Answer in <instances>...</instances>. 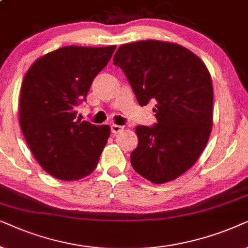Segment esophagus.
I'll return each mask as SVG.
<instances>
[{
    "label": "esophagus",
    "mask_w": 248,
    "mask_h": 248,
    "mask_svg": "<svg viewBox=\"0 0 248 248\" xmlns=\"http://www.w3.org/2000/svg\"><path fill=\"white\" fill-rule=\"evenodd\" d=\"M124 129V127L122 126H119V124H111V131H112V134H118V133H120V131Z\"/></svg>",
    "instance_id": "1"
}]
</instances>
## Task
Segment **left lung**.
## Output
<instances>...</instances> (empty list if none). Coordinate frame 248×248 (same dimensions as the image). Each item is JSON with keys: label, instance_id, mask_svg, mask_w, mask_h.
I'll list each match as a JSON object with an SVG mask.
<instances>
[{"label": "left lung", "instance_id": "1", "mask_svg": "<svg viewBox=\"0 0 248 248\" xmlns=\"http://www.w3.org/2000/svg\"><path fill=\"white\" fill-rule=\"evenodd\" d=\"M121 68L140 107L153 102L156 124L137 126L134 170L154 184L176 179L202 154L212 128L213 87L204 62L183 46L140 41L118 48Z\"/></svg>", "mask_w": 248, "mask_h": 248}]
</instances>
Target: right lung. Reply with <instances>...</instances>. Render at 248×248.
Returning <instances> with one entry per match:
<instances>
[{
  "label": "right lung",
  "instance_id": "obj_1",
  "mask_svg": "<svg viewBox=\"0 0 248 248\" xmlns=\"http://www.w3.org/2000/svg\"><path fill=\"white\" fill-rule=\"evenodd\" d=\"M114 49L61 47L39 58L25 76L19 108L22 134L39 166L58 179H80L97 167L110 127L80 121L76 110Z\"/></svg>",
  "mask_w": 248,
  "mask_h": 248
}]
</instances>
